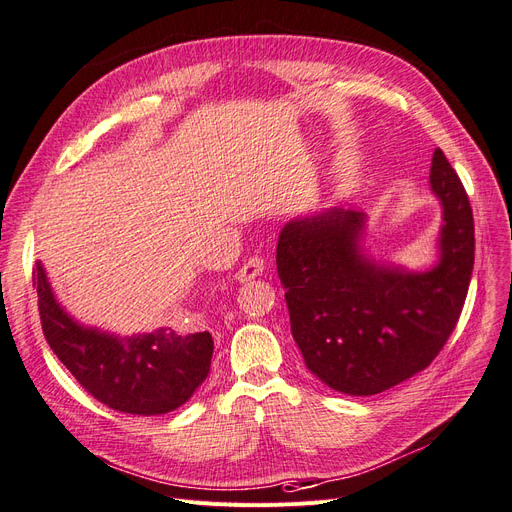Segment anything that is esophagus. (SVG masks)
Instances as JSON below:
<instances>
[{
    "label": "esophagus",
    "instance_id": "esophagus-1",
    "mask_svg": "<svg viewBox=\"0 0 512 512\" xmlns=\"http://www.w3.org/2000/svg\"><path fill=\"white\" fill-rule=\"evenodd\" d=\"M263 270H266V259L255 255V257H251L249 261H244V266L236 272V280H238V282H249V280L261 276Z\"/></svg>",
    "mask_w": 512,
    "mask_h": 512
}]
</instances>
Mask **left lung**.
I'll return each mask as SVG.
<instances>
[{
    "label": "left lung",
    "mask_w": 512,
    "mask_h": 512,
    "mask_svg": "<svg viewBox=\"0 0 512 512\" xmlns=\"http://www.w3.org/2000/svg\"><path fill=\"white\" fill-rule=\"evenodd\" d=\"M430 187L443 204V227L441 259L428 272L369 259L363 213L329 208L282 227L276 266L291 333L308 369L337 392L369 396L409 380L458 325L475 266V221L441 149L432 154Z\"/></svg>",
    "instance_id": "8db88e82"
}]
</instances>
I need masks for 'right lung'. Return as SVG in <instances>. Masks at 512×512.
Here are the masks:
<instances>
[{
    "instance_id": "1",
    "label": "right lung",
    "mask_w": 512,
    "mask_h": 512,
    "mask_svg": "<svg viewBox=\"0 0 512 512\" xmlns=\"http://www.w3.org/2000/svg\"><path fill=\"white\" fill-rule=\"evenodd\" d=\"M42 331L78 384L109 409L160 415L181 407L211 371L208 331L156 329L118 337L84 327L61 308L40 261L33 268Z\"/></svg>"
}]
</instances>
